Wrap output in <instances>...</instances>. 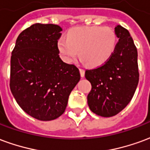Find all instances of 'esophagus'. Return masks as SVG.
Here are the masks:
<instances>
[{"mask_svg": "<svg viewBox=\"0 0 150 150\" xmlns=\"http://www.w3.org/2000/svg\"><path fill=\"white\" fill-rule=\"evenodd\" d=\"M79 71H80V75H81V77L82 78H83L85 75V70L83 68H80L79 69Z\"/></svg>", "mask_w": 150, "mask_h": 150, "instance_id": "obj_1", "label": "esophagus"}]
</instances>
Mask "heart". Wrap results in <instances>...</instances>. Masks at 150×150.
Listing matches in <instances>:
<instances>
[{
    "label": "heart",
    "mask_w": 150,
    "mask_h": 150,
    "mask_svg": "<svg viewBox=\"0 0 150 150\" xmlns=\"http://www.w3.org/2000/svg\"><path fill=\"white\" fill-rule=\"evenodd\" d=\"M116 44V35L108 26L75 27L67 34V38L59 40L58 47L62 59L71 62L79 54L88 66L99 67L110 59Z\"/></svg>",
    "instance_id": "obj_1"
}]
</instances>
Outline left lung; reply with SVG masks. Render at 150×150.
<instances>
[{
	"label": "left lung",
	"mask_w": 150,
	"mask_h": 150,
	"mask_svg": "<svg viewBox=\"0 0 150 150\" xmlns=\"http://www.w3.org/2000/svg\"><path fill=\"white\" fill-rule=\"evenodd\" d=\"M119 38L111 58L103 65L86 70L91 90L88 104L98 116L118 114L132 100L139 81L137 50L129 32L121 25L115 28Z\"/></svg>",
	"instance_id": "left-lung-1"
}]
</instances>
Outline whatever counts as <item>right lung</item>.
<instances>
[{
    "instance_id": "add662e5",
    "label": "right lung",
    "mask_w": 150,
    "mask_h": 150,
    "mask_svg": "<svg viewBox=\"0 0 150 150\" xmlns=\"http://www.w3.org/2000/svg\"><path fill=\"white\" fill-rule=\"evenodd\" d=\"M61 31L58 25H32L19 34L12 51V94L22 110L43 121L65 112L69 96L80 79L78 67L59 57Z\"/></svg>"
}]
</instances>
